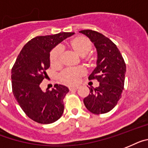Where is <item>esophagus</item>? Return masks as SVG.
Segmentation results:
<instances>
[{
  "mask_svg": "<svg viewBox=\"0 0 148 148\" xmlns=\"http://www.w3.org/2000/svg\"><path fill=\"white\" fill-rule=\"evenodd\" d=\"M68 88H69L70 91H74V90H77L79 87H78L77 86H69Z\"/></svg>",
  "mask_w": 148,
  "mask_h": 148,
  "instance_id": "obj_1",
  "label": "esophagus"
}]
</instances>
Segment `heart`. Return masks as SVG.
<instances>
[{"mask_svg":"<svg viewBox=\"0 0 148 148\" xmlns=\"http://www.w3.org/2000/svg\"><path fill=\"white\" fill-rule=\"evenodd\" d=\"M71 49L79 56L84 58L88 55L92 48V44L89 39L85 37L80 36L74 38L71 41ZM62 49L60 47H56L50 53V62L53 65H57L60 63ZM85 74V71L81 68H68L63 71L59 75L60 80L67 84H75L79 80V78Z\"/></svg>","mask_w":148,"mask_h":148,"instance_id":"obj_1","label":"heart"}]
</instances>
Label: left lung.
<instances>
[{
    "label": "left lung",
    "mask_w": 148,
    "mask_h": 148,
    "mask_svg": "<svg viewBox=\"0 0 148 148\" xmlns=\"http://www.w3.org/2000/svg\"><path fill=\"white\" fill-rule=\"evenodd\" d=\"M79 32L89 38L97 51L96 67L89 79L99 82L98 87L90 88V93L84 99V103L92 114H105L112 110L121 98L126 64L118 48L109 38L92 30Z\"/></svg>",
    "instance_id": "8db88e82"
}]
</instances>
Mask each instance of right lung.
Masks as SVG:
<instances>
[{
    "label": "right lung",
    "mask_w": 148,
    "mask_h": 148,
    "mask_svg": "<svg viewBox=\"0 0 148 148\" xmlns=\"http://www.w3.org/2000/svg\"><path fill=\"white\" fill-rule=\"evenodd\" d=\"M74 32L38 36L26 43L17 57L11 71L15 99L26 115L42 124L56 122L64 111L63 99L69 89L55 84L52 90L43 91L40 84L47 78L50 66L51 50Z\"/></svg>",
    "instance_id": "right-lung-1"
}]
</instances>
